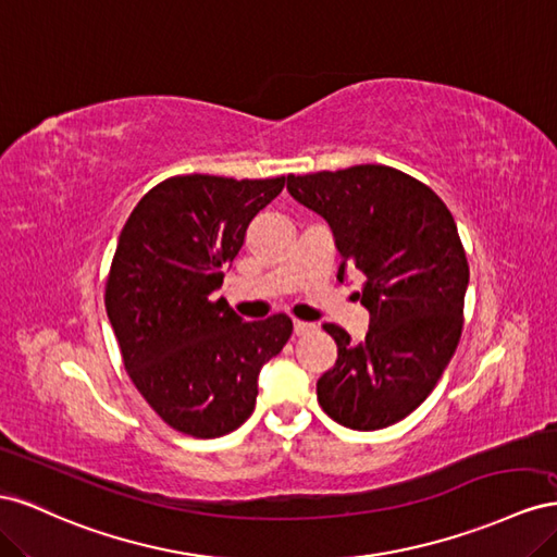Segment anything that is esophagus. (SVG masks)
I'll return each instance as SVG.
<instances>
[{
	"mask_svg": "<svg viewBox=\"0 0 557 557\" xmlns=\"http://www.w3.org/2000/svg\"><path fill=\"white\" fill-rule=\"evenodd\" d=\"M314 331V324H308V322H294V333L296 336H306V333Z\"/></svg>",
	"mask_w": 557,
	"mask_h": 557,
	"instance_id": "1",
	"label": "esophagus"
}]
</instances>
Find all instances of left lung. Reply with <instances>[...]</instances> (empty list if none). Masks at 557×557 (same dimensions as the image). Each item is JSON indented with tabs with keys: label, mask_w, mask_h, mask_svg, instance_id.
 I'll use <instances>...</instances> for the list:
<instances>
[{
	"label": "left lung",
	"mask_w": 557,
	"mask_h": 557,
	"mask_svg": "<svg viewBox=\"0 0 557 557\" xmlns=\"http://www.w3.org/2000/svg\"><path fill=\"white\" fill-rule=\"evenodd\" d=\"M287 190L320 214L347 268L363 273L357 298L369 310L359 343L324 331L338 359L317 380L331 420L375 432L404 420L438 383L462 333L469 263L453 214L432 188L387 165L287 177Z\"/></svg>",
	"instance_id": "obj_1"
}]
</instances>
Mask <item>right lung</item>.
<instances>
[{"instance_id":"right-lung-1","label":"right lung","mask_w":557,"mask_h":557,"mask_svg":"<svg viewBox=\"0 0 557 557\" xmlns=\"http://www.w3.org/2000/svg\"><path fill=\"white\" fill-rule=\"evenodd\" d=\"M287 177H170L119 235L104 306L125 371L172 429L216 438L253 410L263 363L292 336L287 314L245 322L214 292Z\"/></svg>"}]
</instances>
